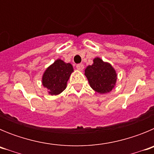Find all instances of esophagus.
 <instances>
[{
  "instance_id": "esophagus-1",
  "label": "esophagus",
  "mask_w": 154,
  "mask_h": 154,
  "mask_svg": "<svg viewBox=\"0 0 154 154\" xmlns=\"http://www.w3.org/2000/svg\"><path fill=\"white\" fill-rule=\"evenodd\" d=\"M76 69L79 71L82 70L84 69V65H82V64H78V65H76Z\"/></svg>"
}]
</instances>
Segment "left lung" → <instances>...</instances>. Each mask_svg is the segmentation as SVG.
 <instances>
[{
    "mask_svg": "<svg viewBox=\"0 0 154 154\" xmlns=\"http://www.w3.org/2000/svg\"><path fill=\"white\" fill-rule=\"evenodd\" d=\"M85 75L91 88L101 94L112 91L117 79L114 68L108 62H103L100 58H94L93 64L87 66Z\"/></svg>",
    "mask_w": 154,
    "mask_h": 154,
    "instance_id": "left-lung-1",
    "label": "left lung"
}]
</instances>
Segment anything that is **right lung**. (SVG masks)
<instances>
[{"mask_svg": "<svg viewBox=\"0 0 154 154\" xmlns=\"http://www.w3.org/2000/svg\"><path fill=\"white\" fill-rule=\"evenodd\" d=\"M72 72L73 67L70 63L57 59L45 71L42 76V85L48 89L50 95H58L65 89Z\"/></svg>", "mask_w": 154, "mask_h": 154, "instance_id": "obj_1", "label": "right lung"}]
</instances>
